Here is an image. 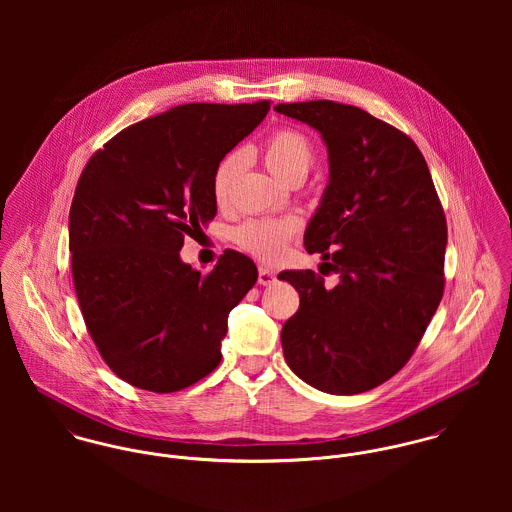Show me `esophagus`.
I'll use <instances>...</instances> for the list:
<instances>
[{
    "mask_svg": "<svg viewBox=\"0 0 512 512\" xmlns=\"http://www.w3.org/2000/svg\"><path fill=\"white\" fill-rule=\"evenodd\" d=\"M274 282H276V272L270 270V268H266V266H260V268H258V284L270 286V284H274Z\"/></svg>",
    "mask_w": 512,
    "mask_h": 512,
    "instance_id": "obj_1",
    "label": "esophagus"
}]
</instances>
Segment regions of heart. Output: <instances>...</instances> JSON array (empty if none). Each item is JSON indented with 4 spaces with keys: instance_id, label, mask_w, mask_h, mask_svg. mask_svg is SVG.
<instances>
[{
    "instance_id": "1",
    "label": "heart",
    "mask_w": 512,
    "mask_h": 512,
    "mask_svg": "<svg viewBox=\"0 0 512 512\" xmlns=\"http://www.w3.org/2000/svg\"><path fill=\"white\" fill-rule=\"evenodd\" d=\"M262 157L266 167L280 179L290 181L293 177H305L313 165V147L305 134L282 128L276 130L262 147ZM238 167V157L228 155L220 161L213 173V197L217 203H222L228 195L230 181ZM297 220L252 219L242 222L234 228V240L254 256L262 260H276L288 240L297 232Z\"/></svg>"
}]
</instances>
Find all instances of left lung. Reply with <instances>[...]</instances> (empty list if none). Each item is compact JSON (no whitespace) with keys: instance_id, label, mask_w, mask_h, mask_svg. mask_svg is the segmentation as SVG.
Instances as JSON below:
<instances>
[{"instance_id":"1","label":"left lung","mask_w":512,"mask_h":512,"mask_svg":"<svg viewBox=\"0 0 512 512\" xmlns=\"http://www.w3.org/2000/svg\"><path fill=\"white\" fill-rule=\"evenodd\" d=\"M274 110L327 146L329 183L303 244L339 276L335 288L311 270L278 276L299 293L282 327L284 357L321 392L361 394L408 363L438 309L443 209L422 151L390 124L333 100Z\"/></svg>"}]
</instances>
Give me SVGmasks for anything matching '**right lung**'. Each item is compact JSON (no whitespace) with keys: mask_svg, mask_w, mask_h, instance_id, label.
I'll list each match as a JSON object with an SVG mask.
<instances>
[{"mask_svg":"<svg viewBox=\"0 0 512 512\" xmlns=\"http://www.w3.org/2000/svg\"><path fill=\"white\" fill-rule=\"evenodd\" d=\"M270 102L183 104L142 120L86 163L69 215L73 282L104 363L128 384L175 392L220 363L228 313L258 280L226 250L211 274L179 256L217 215L213 173Z\"/></svg>","mask_w":512,"mask_h":512,"instance_id":"add662e5","label":"right lung"}]
</instances>
